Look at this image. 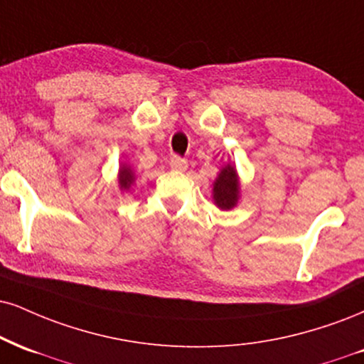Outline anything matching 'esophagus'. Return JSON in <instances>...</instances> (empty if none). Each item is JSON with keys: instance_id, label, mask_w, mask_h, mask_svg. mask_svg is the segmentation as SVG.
Here are the masks:
<instances>
[{"instance_id": "obj_1", "label": "esophagus", "mask_w": 364, "mask_h": 364, "mask_svg": "<svg viewBox=\"0 0 364 364\" xmlns=\"http://www.w3.org/2000/svg\"><path fill=\"white\" fill-rule=\"evenodd\" d=\"M169 166H171V169H174V171H186L188 163H186V159H183V157L174 156V157H171Z\"/></svg>"}]
</instances>
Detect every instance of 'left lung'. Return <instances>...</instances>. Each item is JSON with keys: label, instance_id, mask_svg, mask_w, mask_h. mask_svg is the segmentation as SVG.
I'll use <instances>...</instances> for the list:
<instances>
[{"label": "left lung", "instance_id": "8db88e82", "mask_svg": "<svg viewBox=\"0 0 364 364\" xmlns=\"http://www.w3.org/2000/svg\"><path fill=\"white\" fill-rule=\"evenodd\" d=\"M213 201L220 210H230L237 205L240 196V185L237 171L232 164H227L220 169L213 183Z\"/></svg>", "mask_w": 364, "mask_h": 364}]
</instances>
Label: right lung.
Here are the masks:
<instances>
[{
    "label": "right lung",
    "mask_w": 364,
    "mask_h": 364,
    "mask_svg": "<svg viewBox=\"0 0 364 364\" xmlns=\"http://www.w3.org/2000/svg\"><path fill=\"white\" fill-rule=\"evenodd\" d=\"M134 171L130 166L122 164L120 171H118V185H120V190H129L134 183Z\"/></svg>",
    "instance_id": "obj_1"
}]
</instances>
